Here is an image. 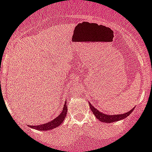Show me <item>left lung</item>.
Segmentation results:
<instances>
[{"label":"left lung","mask_w":152,"mask_h":152,"mask_svg":"<svg viewBox=\"0 0 152 152\" xmlns=\"http://www.w3.org/2000/svg\"><path fill=\"white\" fill-rule=\"evenodd\" d=\"M89 104H90V109H91L92 112L93 113L94 115L96 117V118H98V120H99L102 122H104V123H113V122L118 121L126 118L128 117V116L131 114L133 110H134V109H132L130 111L127 112V113H124V114H118V115H106V114H104L103 113L99 112L97 109L95 108V107H93V106L90 103H89Z\"/></svg>","instance_id":"8db88e82"}]
</instances>
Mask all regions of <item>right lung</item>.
<instances>
[{
    "mask_svg": "<svg viewBox=\"0 0 152 152\" xmlns=\"http://www.w3.org/2000/svg\"><path fill=\"white\" fill-rule=\"evenodd\" d=\"M67 111V107L66 106V102L64 104L63 110H62V113L56 118L53 119V121H50L48 122L46 124H39L37 126H30L31 128L35 129L40 130V131H47V130H50L53 129L58 127L63 122L64 119L65 118V116H66Z\"/></svg>",
    "mask_w": 152,
    "mask_h": 152,
    "instance_id": "1",
    "label": "right lung"
}]
</instances>
